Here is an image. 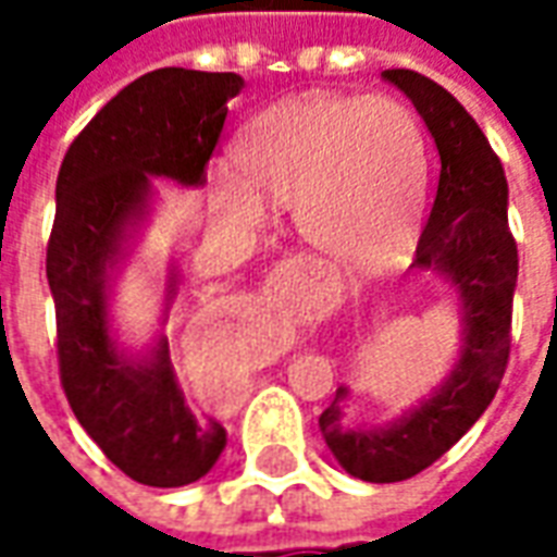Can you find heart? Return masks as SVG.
<instances>
[{"label":"heart","mask_w":557,"mask_h":557,"mask_svg":"<svg viewBox=\"0 0 557 557\" xmlns=\"http://www.w3.org/2000/svg\"><path fill=\"white\" fill-rule=\"evenodd\" d=\"M235 166L211 175V206L259 226L268 199L292 202L315 250L379 265L409 242L426 190L418 115L391 95L301 91L253 115L235 139Z\"/></svg>","instance_id":"b5f03b06"}]
</instances>
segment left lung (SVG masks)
<instances>
[{
    "label": "left lung",
    "mask_w": 557,
    "mask_h": 557,
    "mask_svg": "<svg viewBox=\"0 0 557 557\" xmlns=\"http://www.w3.org/2000/svg\"><path fill=\"white\" fill-rule=\"evenodd\" d=\"M430 131L442 172L411 268L447 283L459 304V349L438 385L399 418L349 423V387H337L319 426L351 478L397 483L447 454L490 409L510 355L519 259L507 226V178L466 107L418 71H382Z\"/></svg>",
    "instance_id": "left-lung-1"
}]
</instances>
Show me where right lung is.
Returning <instances> with one entry per match:
<instances>
[{
	"mask_svg": "<svg viewBox=\"0 0 557 557\" xmlns=\"http://www.w3.org/2000/svg\"><path fill=\"white\" fill-rule=\"evenodd\" d=\"M242 89L238 74L151 71L83 127L55 182L47 283L67 403L113 466L160 490L206 478L226 447V430L184 403L163 331L146 346L122 339L115 283L154 218V178L206 184L230 101ZM178 283V265L170 262L160 325L170 319Z\"/></svg>",
	"mask_w": 557,
	"mask_h": 557,
	"instance_id": "obj_1",
	"label": "right lung"
}]
</instances>
